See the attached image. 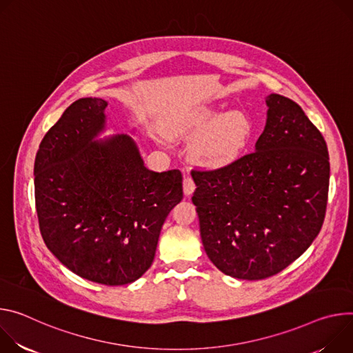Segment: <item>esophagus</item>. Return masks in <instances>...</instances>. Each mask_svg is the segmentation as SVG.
Returning <instances> with one entry per match:
<instances>
[{
  "label": "esophagus",
  "instance_id": "esophagus-1",
  "mask_svg": "<svg viewBox=\"0 0 353 353\" xmlns=\"http://www.w3.org/2000/svg\"><path fill=\"white\" fill-rule=\"evenodd\" d=\"M194 182H193V179L192 178H189V176H186L185 179H183V193L186 194V196H190V194L194 192Z\"/></svg>",
  "mask_w": 353,
  "mask_h": 353
}]
</instances>
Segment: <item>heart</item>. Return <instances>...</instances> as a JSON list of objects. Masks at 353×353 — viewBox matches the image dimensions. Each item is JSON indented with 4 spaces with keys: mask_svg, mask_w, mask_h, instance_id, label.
<instances>
[{
    "mask_svg": "<svg viewBox=\"0 0 353 353\" xmlns=\"http://www.w3.org/2000/svg\"><path fill=\"white\" fill-rule=\"evenodd\" d=\"M251 134V122L240 110L219 114L213 106H196L179 116L170 129L172 139L193 140L189 159L193 165L217 170L239 160Z\"/></svg>",
    "mask_w": 353,
    "mask_h": 353,
    "instance_id": "obj_1",
    "label": "heart"
}]
</instances>
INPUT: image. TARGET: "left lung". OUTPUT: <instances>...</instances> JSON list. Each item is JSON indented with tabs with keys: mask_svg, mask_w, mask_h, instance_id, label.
Returning a JSON list of instances; mask_svg holds the SVG:
<instances>
[{
	"mask_svg": "<svg viewBox=\"0 0 353 353\" xmlns=\"http://www.w3.org/2000/svg\"><path fill=\"white\" fill-rule=\"evenodd\" d=\"M266 125L255 151L216 171H193L203 248L225 275H276L323 227L330 157L320 130L292 99H265Z\"/></svg>",
	"mask_w": 353,
	"mask_h": 353,
	"instance_id": "obj_1",
	"label": "left lung"
}]
</instances>
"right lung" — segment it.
Instances as JSON below:
<instances>
[{"instance_id":"add662e5","label":"right lung","mask_w":353,"mask_h":353,"mask_svg":"<svg viewBox=\"0 0 353 353\" xmlns=\"http://www.w3.org/2000/svg\"><path fill=\"white\" fill-rule=\"evenodd\" d=\"M102 98L72 102L34 159L39 227L50 252L75 275L121 286L151 266L163 224L182 201L178 170L145 168L129 134L108 129Z\"/></svg>"}]
</instances>
